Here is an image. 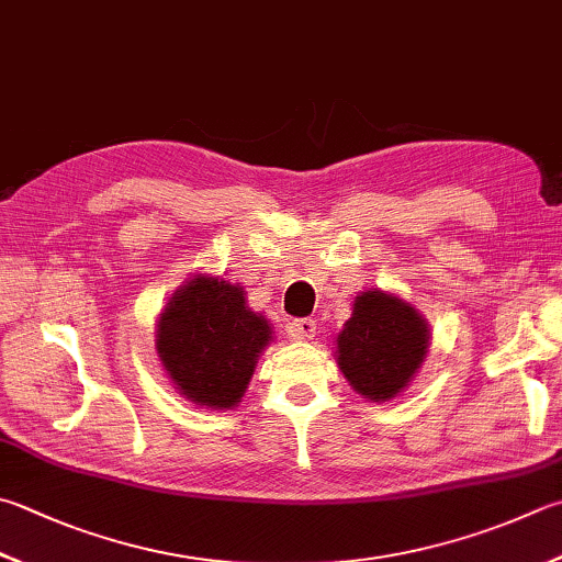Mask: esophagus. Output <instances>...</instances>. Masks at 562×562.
Instances as JSON below:
<instances>
[{
	"mask_svg": "<svg viewBox=\"0 0 562 562\" xmlns=\"http://www.w3.org/2000/svg\"><path fill=\"white\" fill-rule=\"evenodd\" d=\"M315 333H317V323L313 321V317H301V321H293L289 325V335H291V340H295V342L313 340Z\"/></svg>",
	"mask_w": 562,
	"mask_h": 562,
	"instance_id": "34e87169",
	"label": "esophagus"
}]
</instances>
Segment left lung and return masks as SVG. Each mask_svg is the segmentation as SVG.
<instances>
[{"label": "left lung", "mask_w": 562, "mask_h": 562, "mask_svg": "<svg viewBox=\"0 0 562 562\" xmlns=\"http://www.w3.org/2000/svg\"><path fill=\"white\" fill-rule=\"evenodd\" d=\"M335 359L359 396L384 404L401 396L430 347V325L416 305L396 293H357L352 317L335 340Z\"/></svg>", "instance_id": "left-lung-1"}]
</instances>
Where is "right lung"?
I'll list each match as a JSON object with an SVG mask.
<instances>
[{
	"label": "right lung",
	"mask_w": 562,
	"mask_h": 562,
	"mask_svg": "<svg viewBox=\"0 0 562 562\" xmlns=\"http://www.w3.org/2000/svg\"><path fill=\"white\" fill-rule=\"evenodd\" d=\"M245 295V285L195 273L158 313L156 355L173 389L195 406L235 408L273 342L271 323Z\"/></svg>",
	"instance_id": "1"
}]
</instances>
